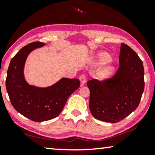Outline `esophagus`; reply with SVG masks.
<instances>
[{"label": "esophagus", "mask_w": 155, "mask_h": 155, "mask_svg": "<svg viewBox=\"0 0 155 155\" xmlns=\"http://www.w3.org/2000/svg\"><path fill=\"white\" fill-rule=\"evenodd\" d=\"M80 82L82 84H84L87 82V77L85 75H81L80 76Z\"/></svg>", "instance_id": "34e87169"}]
</instances>
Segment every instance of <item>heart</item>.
Masks as SVG:
<instances>
[{"mask_svg": "<svg viewBox=\"0 0 155 155\" xmlns=\"http://www.w3.org/2000/svg\"><path fill=\"white\" fill-rule=\"evenodd\" d=\"M112 60L111 56L106 52H101L97 55L94 60V65H104L111 62ZM115 71V67L114 65H109L101 70L98 74L99 78L100 79H106L111 76Z\"/></svg>", "mask_w": 155, "mask_h": 155, "instance_id": "obj_1", "label": "heart"}]
</instances>
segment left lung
I'll return each mask as SVG.
<instances>
[{"label": "left lung", "mask_w": 155, "mask_h": 155, "mask_svg": "<svg viewBox=\"0 0 155 155\" xmlns=\"http://www.w3.org/2000/svg\"><path fill=\"white\" fill-rule=\"evenodd\" d=\"M119 65L111 79L104 82L93 79L87 83L92 115L111 124L120 121L137 109L145 87L143 62L124 44L120 46Z\"/></svg>", "instance_id": "8db88e82"}]
</instances>
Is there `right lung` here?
<instances>
[{"label":"right lung","instance_id":"obj_1","mask_svg":"<svg viewBox=\"0 0 155 155\" xmlns=\"http://www.w3.org/2000/svg\"><path fill=\"white\" fill-rule=\"evenodd\" d=\"M45 45L33 42L24 46L12 58L5 86L10 102L17 111L33 121L42 122L58 116L68 97L80 87L77 78H62L52 85L41 87L29 84L24 70L29 54Z\"/></svg>","mask_w":155,"mask_h":155}]
</instances>
